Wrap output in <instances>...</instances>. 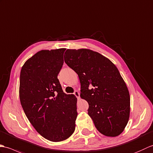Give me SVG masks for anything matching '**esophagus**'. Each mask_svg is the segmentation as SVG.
<instances>
[{
	"label": "esophagus",
	"instance_id": "obj_1",
	"mask_svg": "<svg viewBox=\"0 0 153 153\" xmlns=\"http://www.w3.org/2000/svg\"><path fill=\"white\" fill-rule=\"evenodd\" d=\"M74 95L78 98V99H79V97H80V94H79V91H74Z\"/></svg>",
	"mask_w": 153,
	"mask_h": 153
}]
</instances>
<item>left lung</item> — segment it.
Wrapping results in <instances>:
<instances>
[{
  "label": "left lung",
  "instance_id": "obj_1",
  "mask_svg": "<svg viewBox=\"0 0 153 153\" xmlns=\"http://www.w3.org/2000/svg\"><path fill=\"white\" fill-rule=\"evenodd\" d=\"M67 65L79 76L80 97L101 134L117 137L124 130L130 113V97L123 77L107 57L89 49H67Z\"/></svg>",
  "mask_w": 153,
  "mask_h": 153
}]
</instances>
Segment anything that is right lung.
<instances>
[{
    "mask_svg": "<svg viewBox=\"0 0 153 153\" xmlns=\"http://www.w3.org/2000/svg\"><path fill=\"white\" fill-rule=\"evenodd\" d=\"M65 50L39 51L20 73L19 99L26 117L39 134L53 142L73 134L78 114L76 96L64 93L57 79Z\"/></svg>",
    "mask_w": 153,
    "mask_h": 153,
    "instance_id": "obj_1",
    "label": "right lung"
}]
</instances>
